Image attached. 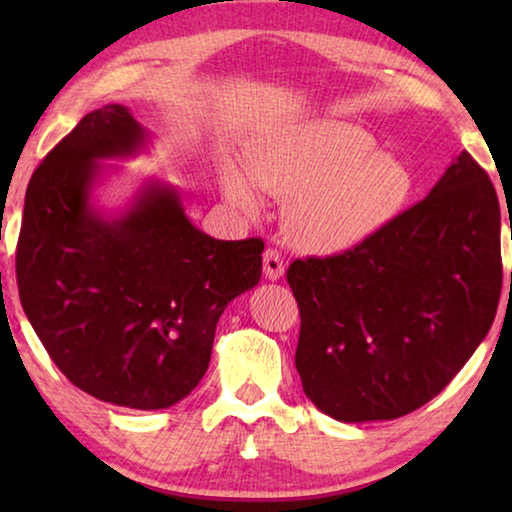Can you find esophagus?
Wrapping results in <instances>:
<instances>
[{
  "label": "esophagus",
  "instance_id": "obj_1",
  "mask_svg": "<svg viewBox=\"0 0 512 512\" xmlns=\"http://www.w3.org/2000/svg\"><path fill=\"white\" fill-rule=\"evenodd\" d=\"M264 275L268 280H280L284 275V259L280 255V250L275 248L264 250Z\"/></svg>",
  "mask_w": 512,
  "mask_h": 512
}]
</instances>
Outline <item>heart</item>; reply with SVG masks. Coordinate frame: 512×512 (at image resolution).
Returning a JSON list of instances; mask_svg holds the SVG:
<instances>
[{
    "mask_svg": "<svg viewBox=\"0 0 512 512\" xmlns=\"http://www.w3.org/2000/svg\"><path fill=\"white\" fill-rule=\"evenodd\" d=\"M250 176L264 192L284 198V230L309 253L363 244L400 214L413 189L409 167L377 151L368 131L329 119L268 140ZM255 184L237 169L225 171V196L239 210H259Z\"/></svg>",
    "mask_w": 512,
    "mask_h": 512,
    "instance_id": "1",
    "label": "heart"
}]
</instances>
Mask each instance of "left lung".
<instances>
[{"instance_id": "1", "label": "left lung", "mask_w": 512, "mask_h": 512, "mask_svg": "<svg viewBox=\"0 0 512 512\" xmlns=\"http://www.w3.org/2000/svg\"><path fill=\"white\" fill-rule=\"evenodd\" d=\"M287 282L309 400L341 422L402 418L443 391L495 320V187L463 151L424 201L345 253L296 259Z\"/></svg>"}]
</instances>
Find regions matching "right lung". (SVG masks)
Instances as JSON below:
<instances>
[{"label": "right lung", "instance_id": "obj_1", "mask_svg": "<svg viewBox=\"0 0 512 512\" xmlns=\"http://www.w3.org/2000/svg\"><path fill=\"white\" fill-rule=\"evenodd\" d=\"M131 110L85 115L33 171L15 273L22 309L58 370L97 400L167 409L203 379L216 323L262 275V239L219 241L180 194L146 183L119 216L90 192L103 164L144 149Z\"/></svg>", "mask_w": 512, "mask_h": 512}]
</instances>
